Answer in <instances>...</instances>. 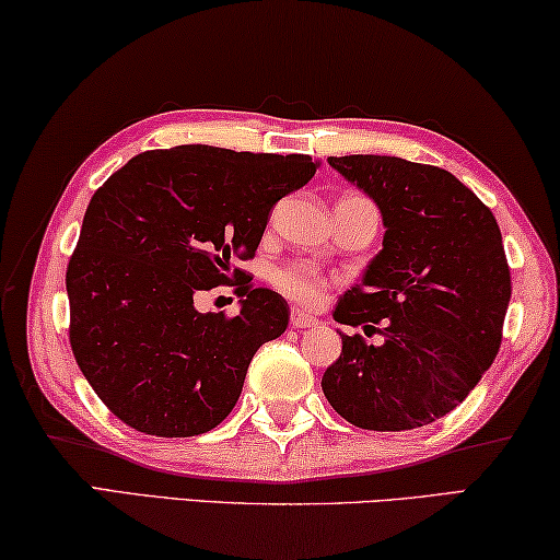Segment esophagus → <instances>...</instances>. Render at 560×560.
Returning <instances> with one entry per match:
<instances>
[{
    "label": "esophagus",
    "instance_id": "1",
    "mask_svg": "<svg viewBox=\"0 0 560 560\" xmlns=\"http://www.w3.org/2000/svg\"><path fill=\"white\" fill-rule=\"evenodd\" d=\"M290 325H292V327H298V329H305V327H315V325H319V319H317L315 315H307L305 310L292 307V310H290Z\"/></svg>",
    "mask_w": 560,
    "mask_h": 560
}]
</instances>
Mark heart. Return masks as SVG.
I'll return each mask as SVG.
<instances>
[{
	"label": "heart",
	"instance_id": "1",
	"mask_svg": "<svg viewBox=\"0 0 560 560\" xmlns=\"http://www.w3.org/2000/svg\"><path fill=\"white\" fill-rule=\"evenodd\" d=\"M275 288L300 305L315 307L325 300L329 282L313 262L307 260H290L282 268L275 270Z\"/></svg>",
	"mask_w": 560,
	"mask_h": 560
}]
</instances>
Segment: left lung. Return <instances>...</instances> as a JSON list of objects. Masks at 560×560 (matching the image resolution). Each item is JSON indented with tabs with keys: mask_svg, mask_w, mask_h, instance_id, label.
Wrapping results in <instances>:
<instances>
[{
	"mask_svg": "<svg viewBox=\"0 0 560 560\" xmlns=\"http://www.w3.org/2000/svg\"><path fill=\"white\" fill-rule=\"evenodd\" d=\"M382 210V253L347 290L335 319L382 335H342L323 392L337 415L372 432L446 417L497 360L511 270L497 218L452 173L397 155H329Z\"/></svg>",
	"mask_w": 560,
	"mask_h": 560,
	"instance_id": "left-lung-1",
	"label": "left lung"
}]
</instances>
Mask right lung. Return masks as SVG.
<instances>
[{"mask_svg": "<svg viewBox=\"0 0 560 560\" xmlns=\"http://www.w3.org/2000/svg\"><path fill=\"white\" fill-rule=\"evenodd\" d=\"M319 168L310 155L176 145L133 155L86 208L67 268L69 342L98 399L153 436L218 427L258 347L288 327V302L253 288L270 210ZM231 284L242 313L198 314Z\"/></svg>", "mask_w": 560, "mask_h": 560, "instance_id": "1", "label": "right lung"}]
</instances>
